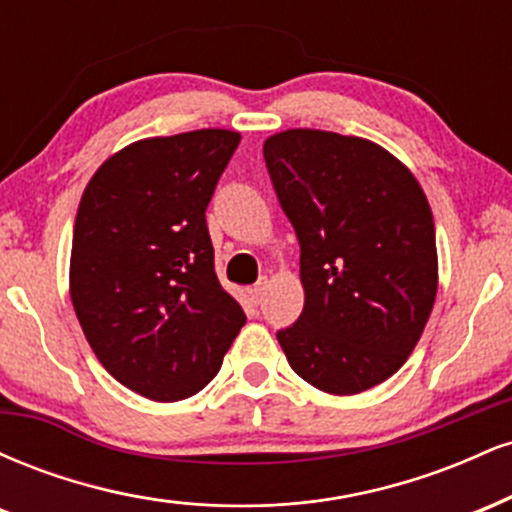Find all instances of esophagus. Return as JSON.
<instances>
[{"label": "esophagus", "instance_id": "esophagus-1", "mask_svg": "<svg viewBox=\"0 0 512 512\" xmlns=\"http://www.w3.org/2000/svg\"><path fill=\"white\" fill-rule=\"evenodd\" d=\"M264 291H267V279H260V281H257V284L252 286V289H250V298H252V303L260 305V303H262V298H264Z\"/></svg>", "mask_w": 512, "mask_h": 512}]
</instances>
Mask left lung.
Returning a JSON list of instances; mask_svg holds the SVG:
<instances>
[{
    "instance_id": "obj_1",
    "label": "left lung",
    "mask_w": 512,
    "mask_h": 512,
    "mask_svg": "<svg viewBox=\"0 0 512 512\" xmlns=\"http://www.w3.org/2000/svg\"><path fill=\"white\" fill-rule=\"evenodd\" d=\"M276 199L301 245L303 313L276 332L317 390L356 395L397 373L438 289L428 199L378 144L289 129L262 146Z\"/></svg>"
}]
</instances>
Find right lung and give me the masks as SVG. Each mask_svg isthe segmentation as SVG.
<instances>
[{"label":"right lung","mask_w":512,"mask_h":512,"mask_svg":"<svg viewBox=\"0 0 512 512\" xmlns=\"http://www.w3.org/2000/svg\"><path fill=\"white\" fill-rule=\"evenodd\" d=\"M238 132L142 139L96 170L76 211L72 303L105 370L156 402L219 373L243 308L214 272L207 207Z\"/></svg>","instance_id":"add662e5"}]
</instances>
